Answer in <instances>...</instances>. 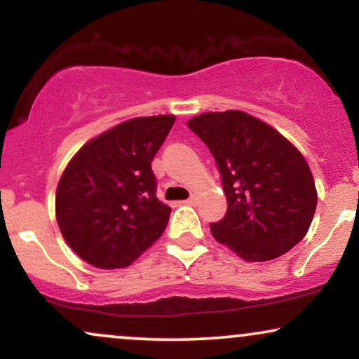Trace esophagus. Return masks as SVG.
<instances>
[{"mask_svg":"<svg viewBox=\"0 0 359 359\" xmlns=\"http://www.w3.org/2000/svg\"><path fill=\"white\" fill-rule=\"evenodd\" d=\"M196 201H197V197H196V196H191V197H189V199L182 201V204H185V205H194V204H196Z\"/></svg>","mask_w":359,"mask_h":359,"instance_id":"obj_1","label":"esophagus"}]
</instances>
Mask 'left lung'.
Listing matches in <instances>:
<instances>
[{
  "mask_svg": "<svg viewBox=\"0 0 359 359\" xmlns=\"http://www.w3.org/2000/svg\"><path fill=\"white\" fill-rule=\"evenodd\" d=\"M209 148L228 211L212 236L246 262H269L306 236L317 192L302 154L277 130L243 113H204L187 123Z\"/></svg>",
  "mask_w": 359,
  "mask_h": 359,
  "instance_id": "1",
  "label": "left lung"
}]
</instances>
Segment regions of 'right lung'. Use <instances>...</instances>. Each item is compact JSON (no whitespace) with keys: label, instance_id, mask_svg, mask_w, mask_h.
Instances as JSON below:
<instances>
[{"label":"right lung","instance_id":"right-lung-1","mask_svg":"<svg viewBox=\"0 0 359 359\" xmlns=\"http://www.w3.org/2000/svg\"><path fill=\"white\" fill-rule=\"evenodd\" d=\"M175 118H135L77 151L62 174L55 214L62 236L97 269H125L165 231L172 209L156 199L151 160Z\"/></svg>","mask_w":359,"mask_h":359}]
</instances>
